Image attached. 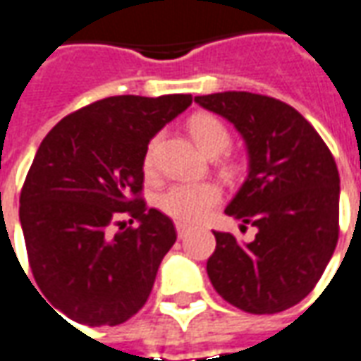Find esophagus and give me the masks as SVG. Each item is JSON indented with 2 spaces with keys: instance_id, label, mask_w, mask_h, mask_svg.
<instances>
[{
  "instance_id": "34e87169",
  "label": "esophagus",
  "mask_w": 361,
  "mask_h": 361,
  "mask_svg": "<svg viewBox=\"0 0 361 361\" xmlns=\"http://www.w3.org/2000/svg\"><path fill=\"white\" fill-rule=\"evenodd\" d=\"M188 232H190V228H188L186 224H180V222L176 224V233H178V238H180V240H183Z\"/></svg>"
}]
</instances>
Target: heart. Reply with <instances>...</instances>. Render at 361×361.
Segmentation results:
<instances>
[{"label": "heart", "mask_w": 361, "mask_h": 361, "mask_svg": "<svg viewBox=\"0 0 361 361\" xmlns=\"http://www.w3.org/2000/svg\"><path fill=\"white\" fill-rule=\"evenodd\" d=\"M190 135L196 145L204 151L208 157H216L224 153L232 143V135L228 128L220 119L210 114H196L188 119ZM155 149L157 139L149 143L145 157H143V169L147 175L155 171ZM233 169V165H230ZM220 186L210 180L204 183H180L166 188L165 192L157 198V206L169 218L183 224H196L204 218L220 200Z\"/></svg>", "instance_id": "b5f03b06"}]
</instances>
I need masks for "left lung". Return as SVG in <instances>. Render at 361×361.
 <instances>
[{"label":"left lung","mask_w":361,"mask_h":361,"mask_svg":"<svg viewBox=\"0 0 361 361\" xmlns=\"http://www.w3.org/2000/svg\"><path fill=\"white\" fill-rule=\"evenodd\" d=\"M195 102L242 133L250 173L226 214L242 220V228H257L250 243L214 232L208 277L224 300L245 312L290 309L314 289L336 250V161L317 129L285 102L252 92H220Z\"/></svg>","instance_id":"1"}]
</instances>
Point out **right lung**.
Masks as SVG:
<instances>
[{
	"mask_svg": "<svg viewBox=\"0 0 361 361\" xmlns=\"http://www.w3.org/2000/svg\"><path fill=\"white\" fill-rule=\"evenodd\" d=\"M190 104V94L104 98L62 118L37 149L19 220L39 289L72 320L116 326L147 302L176 232L141 198L143 157Z\"/></svg>",
	"mask_w": 361,
	"mask_h": 361,
	"instance_id": "1",
	"label": "right lung"
}]
</instances>
